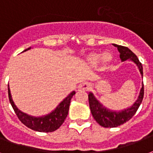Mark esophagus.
<instances>
[{
    "label": "esophagus",
    "instance_id": "34e87169",
    "mask_svg": "<svg viewBox=\"0 0 153 153\" xmlns=\"http://www.w3.org/2000/svg\"><path fill=\"white\" fill-rule=\"evenodd\" d=\"M91 88V84H90L89 82H82L81 84L79 86V90H89Z\"/></svg>",
    "mask_w": 153,
    "mask_h": 153
}]
</instances>
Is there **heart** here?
<instances>
[{"label": "heart", "mask_w": 153, "mask_h": 153, "mask_svg": "<svg viewBox=\"0 0 153 153\" xmlns=\"http://www.w3.org/2000/svg\"><path fill=\"white\" fill-rule=\"evenodd\" d=\"M112 59V55L110 53H104L102 54V58H101V62L102 65H107L111 61ZM100 60V53H92L91 54L88 58V62L89 63L93 66H96L99 64Z\"/></svg>", "instance_id": "obj_1"}]
</instances>
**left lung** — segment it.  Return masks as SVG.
Returning a JSON list of instances; mask_svg holds the SVG:
<instances>
[{
    "mask_svg": "<svg viewBox=\"0 0 153 153\" xmlns=\"http://www.w3.org/2000/svg\"><path fill=\"white\" fill-rule=\"evenodd\" d=\"M114 45L117 47L119 52L120 53V57L121 60L125 61L127 59L130 58L138 66L140 74L143 76V66H142L141 62L139 61L137 56L131 50H129L126 46L115 45V44H114ZM144 84H143L138 100H136V102L130 108L120 111V112L111 111L107 108H103L102 105L100 104L99 101L94 97V95H92L91 93H90L88 95V100H89L91 112L92 115L96 120V122L103 128L118 127V126H120L121 124L126 123L127 121L131 120L133 117V115L136 114V112L138 110L140 105L141 104L142 100L144 98Z\"/></svg>",
    "mask_w": 153,
    "mask_h": 153,
    "instance_id": "8db88e82",
    "label": "left lung"
}]
</instances>
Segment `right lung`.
I'll return each mask as SVG.
<instances>
[{
	"label": "right lung",
	"mask_w": 153,
	"mask_h": 153,
	"mask_svg": "<svg viewBox=\"0 0 153 153\" xmlns=\"http://www.w3.org/2000/svg\"><path fill=\"white\" fill-rule=\"evenodd\" d=\"M30 49V47L25 50V51ZM8 92H9V102L11 103L12 107L13 108L19 120L30 129L41 132H52L60 128V126L64 123L66 116L68 115L71 100L73 97V95L75 94V91L71 92L51 114L42 117H33L22 112L17 109L12 100L9 86H8Z\"/></svg>",
	"instance_id": "obj_1"
}]
</instances>
